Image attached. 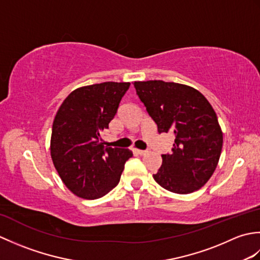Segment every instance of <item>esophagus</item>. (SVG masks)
Returning <instances> with one entry per match:
<instances>
[{
  "mask_svg": "<svg viewBox=\"0 0 260 260\" xmlns=\"http://www.w3.org/2000/svg\"><path fill=\"white\" fill-rule=\"evenodd\" d=\"M136 153L139 154V155H145L147 153V151H143V150H136Z\"/></svg>",
  "mask_w": 260,
  "mask_h": 260,
  "instance_id": "34e87169",
  "label": "esophagus"
}]
</instances>
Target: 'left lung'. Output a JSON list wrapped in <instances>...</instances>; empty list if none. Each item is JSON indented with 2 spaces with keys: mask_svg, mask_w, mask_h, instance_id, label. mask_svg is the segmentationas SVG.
Wrapping results in <instances>:
<instances>
[{
  "mask_svg": "<svg viewBox=\"0 0 260 260\" xmlns=\"http://www.w3.org/2000/svg\"><path fill=\"white\" fill-rule=\"evenodd\" d=\"M134 87L158 133L174 136L154 180L178 194L199 190L212 176L222 150L223 134L211 104L196 88L176 82L134 81Z\"/></svg>",
  "mask_w": 260,
  "mask_h": 260,
  "instance_id": "obj_1",
  "label": "left lung"
}]
</instances>
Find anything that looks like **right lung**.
Returning a JSON list of instances; mask_svg holds the SVG:
<instances>
[{"label": "right lung", "instance_id": "add662e5", "mask_svg": "<svg viewBox=\"0 0 260 260\" xmlns=\"http://www.w3.org/2000/svg\"><path fill=\"white\" fill-rule=\"evenodd\" d=\"M129 82L107 81L71 91L53 120L50 154L64 185L75 196L93 200L118 184L133 153L102 140Z\"/></svg>", "mask_w": 260, "mask_h": 260}]
</instances>
